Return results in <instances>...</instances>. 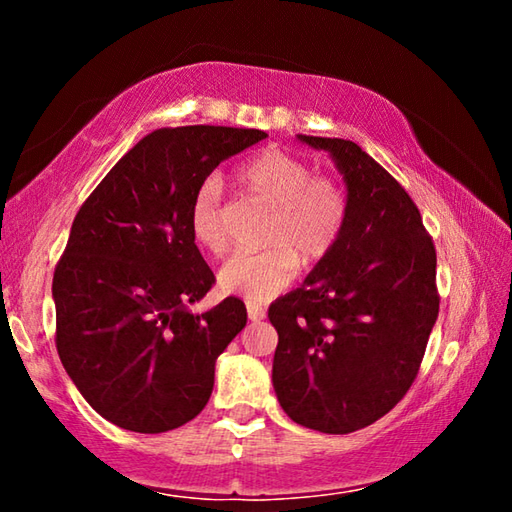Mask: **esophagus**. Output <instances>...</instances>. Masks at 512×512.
<instances>
[{
    "label": "esophagus",
    "instance_id": "esophagus-1",
    "mask_svg": "<svg viewBox=\"0 0 512 512\" xmlns=\"http://www.w3.org/2000/svg\"><path fill=\"white\" fill-rule=\"evenodd\" d=\"M248 318L253 320V323H259V320H264V309L253 305V302H248Z\"/></svg>",
    "mask_w": 512,
    "mask_h": 512
}]
</instances>
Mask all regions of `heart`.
Wrapping results in <instances>:
<instances>
[{
    "label": "heart",
    "mask_w": 512,
    "mask_h": 512,
    "mask_svg": "<svg viewBox=\"0 0 512 512\" xmlns=\"http://www.w3.org/2000/svg\"><path fill=\"white\" fill-rule=\"evenodd\" d=\"M239 183L275 207L266 230V250H239L221 266L219 284L250 302H268L282 293L302 262H318L339 241L348 196L334 178L314 176L305 160L280 149H264L241 164ZM189 230L207 253L221 255L228 248L223 221V183L207 176L189 203Z\"/></svg>",
    "instance_id": "1"
}]
</instances>
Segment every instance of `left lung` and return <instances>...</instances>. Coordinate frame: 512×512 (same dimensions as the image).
Wrapping results in <instances>:
<instances>
[{
    "mask_svg": "<svg viewBox=\"0 0 512 512\" xmlns=\"http://www.w3.org/2000/svg\"><path fill=\"white\" fill-rule=\"evenodd\" d=\"M343 176L348 216L336 246L268 309L273 388L293 422L352 433L409 391L438 318L436 248L402 185L359 144L298 135Z\"/></svg>",
    "mask_w": 512,
    "mask_h": 512,
    "instance_id": "obj_1",
    "label": "left lung"
}]
</instances>
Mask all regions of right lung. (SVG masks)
Returning <instances> with one entry per match:
<instances>
[{"label": "right lung", "instance_id": "right-lung-1", "mask_svg": "<svg viewBox=\"0 0 512 512\" xmlns=\"http://www.w3.org/2000/svg\"><path fill=\"white\" fill-rule=\"evenodd\" d=\"M268 137L255 128H162L137 142L76 214L54 273L56 348L101 418L137 433L194 420L214 366L246 327L239 298L196 314L214 273L189 203L223 160Z\"/></svg>", "mask_w": 512, "mask_h": 512}]
</instances>
